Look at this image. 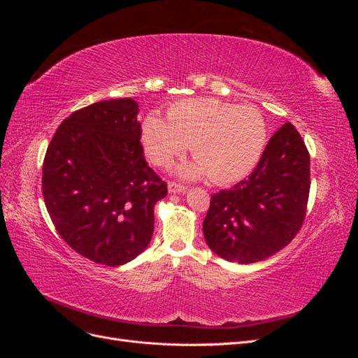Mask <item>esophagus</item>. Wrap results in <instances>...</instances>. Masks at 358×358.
I'll return each instance as SVG.
<instances>
[{"label": "esophagus", "instance_id": "obj_1", "mask_svg": "<svg viewBox=\"0 0 358 358\" xmlns=\"http://www.w3.org/2000/svg\"><path fill=\"white\" fill-rule=\"evenodd\" d=\"M187 187L180 185V183L176 182H169V192L170 194H179V192H187Z\"/></svg>", "mask_w": 358, "mask_h": 358}]
</instances>
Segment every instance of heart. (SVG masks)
<instances>
[{"instance_id":"1","label":"heart","mask_w":358,"mask_h":358,"mask_svg":"<svg viewBox=\"0 0 358 358\" xmlns=\"http://www.w3.org/2000/svg\"><path fill=\"white\" fill-rule=\"evenodd\" d=\"M140 143L159 167L170 166L189 145L196 159L179 166L178 175L185 179L209 176L225 185L255 169L267 143V124L252 106L197 96L173 103L167 119L148 113L140 122Z\"/></svg>"}]
</instances>
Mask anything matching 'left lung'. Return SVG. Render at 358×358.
Here are the masks:
<instances>
[{
  "label": "left lung",
  "instance_id": "left-lung-1",
  "mask_svg": "<svg viewBox=\"0 0 358 358\" xmlns=\"http://www.w3.org/2000/svg\"><path fill=\"white\" fill-rule=\"evenodd\" d=\"M310 158L289 122L268 140L257 167L230 189L213 194L203 234L227 262L251 264L287 246L305 221Z\"/></svg>",
  "mask_w": 358,
  "mask_h": 358
}]
</instances>
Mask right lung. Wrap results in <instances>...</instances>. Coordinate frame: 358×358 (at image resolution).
<instances>
[{
	"label": "right lung",
	"mask_w": 358,
	"mask_h": 358,
	"mask_svg": "<svg viewBox=\"0 0 358 358\" xmlns=\"http://www.w3.org/2000/svg\"><path fill=\"white\" fill-rule=\"evenodd\" d=\"M138 104L104 100L71 113L43 162V199L57 231L94 263L122 266L148 248L167 185L148 166Z\"/></svg>",
	"instance_id": "1"
}]
</instances>
